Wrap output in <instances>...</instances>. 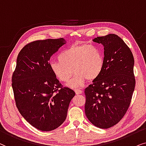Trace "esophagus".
Instances as JSON below:
<instances>
[{
    "instance_id": "34e87169",
    "label": "esophagus",
    "mask_w": 146,
    "mask_h": 146,
    "mask_svg": "<svg viewBox=\"0 0 146 146\" xmlns=\"http://www.w3.org/2000/svg\"><path fill=\"white\" fill-rule=\"evenodd\" d=\"M75 93H76L77 95L81 94V93H83V91L81 90V89H75Z\"/></svg>"
}]
</instances>
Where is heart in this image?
I'll return each mask as SVG.
<instances>
[{
	"instance_id": "obj_1",
	"label": "heart",
	"mask_w": 146,
	"mask_h": 146,
	"mask_svg": "<svg viewBox=\"0 0 146 146\" xmlns=\"http://www.w3.org/2000/svg\"><path fill=\"white\" fill-rule=\"evenodd\" d=\"M104 65V55L98 46L73 44L62 50L58 60L50 61L49 68L55 78L63 83L67 82L75 71L68 85L76 88L82 87L87 79L93 81L98 78Z\"/></svg>"
}]
</instances>
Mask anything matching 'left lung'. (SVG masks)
Returning a JSON list of instances; mask_svg holds the SVG:
<instances>
[{
  "instance_id": "left-lung-1",
  "label": "left lung",
  "mask_w": 146,
  "mask_h": 146,
  "mask_svg": "<svg viewBox=\"0 0 146 146\" xmlns=\"http://www.w3.org/2000/svg\"><path fill=\"white\" fill-rule=\"evenodd\" d=\"M104 46L102 73L85 89V112L96 127L108 129L119 122L129 108L135 79L134 59L119 36L110 34L93 40Z\"/></svg>"
}]
</instances>
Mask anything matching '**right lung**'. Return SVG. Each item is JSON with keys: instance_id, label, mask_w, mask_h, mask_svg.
Masks as SVG:
<instances>
[{"instance_id": "obj_1", "label": "right lung", "mask_w": 146, "mask_h": 146, "mask_svg": "<svg viewBox=\"0 0 146 146\" xmlns=\"http://www.w3.org/2000/svg\"><path fill=\"white\" fill-rule=\"evenodd\" d=\"M66 43L63 38L37 40L19 52L12 77L17 108L34 127L55 129L65 121L75 91L63 87L49 68L50 58Z\"/></svg>"}]
</instances>
